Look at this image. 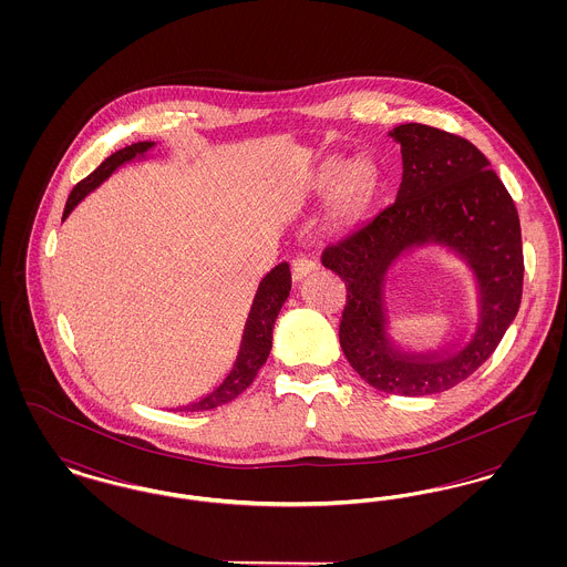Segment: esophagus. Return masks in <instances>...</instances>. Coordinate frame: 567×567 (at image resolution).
<instances>
[{"label": "esophagus", "instance_id": "1", "mask_svg": "<svg viewBox=\"0 0 567 567\" xmlns=\"http://www.w3.org/2000/svg\"><path fill=\"white\" fill-rule=\"evenodd\" d=\"M315 270H317V261H312V259H308V257H296V259L291 261V276H293L296 282L303 280L310 271Z\"/></svg>", "mask_w": 567, "mask_h": 567}]
</instances>
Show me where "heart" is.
I'll return each instance as SVG.
<instances>
[{
    "label": "heart",
    "mask_w": 567,
    "mask_h": 567,
    "mask_svg": "<svg viewBox=\"0 0 567 567\" xmlns=\"http://www.w3.org/2000/svg\"><path fill=\"white\" fill-rule=\"evenodd\" d=\"M331 193L327 220L344 231L372 210L380 193V169L372 159H331L319 167L306 187V195L319 199Z\"/></svg>",
    "instance_id": "heart-1"
}]
</instances>
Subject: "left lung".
I'll list each match as a JSON object with an SVG mask.
<instances>
[{
    "mask_svg": "<svg viewBox=\"0 0 567 567\" xmlns=\"http://www.w3.org/2000/svg\"><path fill=\"white\" fill-rule=\"evenodd\" d=\"M389 135L402 146L404 165L395 202L327 246L321 261L347 285L340 347L352 370L378 391L419 398L472 377L513 323L525 271L520 223L511 193L465 137L421 123L398 125ZM425 243L453 247L480 280L477 333L453 355L398 352L383 331L385 274L404 249Z\"/></svg>",
    "mask_w": 567,
    "mask_h": 567,
    "instance_id": "left-lung-1",
    "label": "left lung"
}]
</instances>
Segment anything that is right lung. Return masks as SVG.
Returning a JSON list of instances; mask_svg holds the SVG:
<instances>
[{
  "label": "right lung",
  "instance_id": "obj_1",
  "mask_svg": "<svg viewBox=\"0 0 567 567\" xmlns=\"http://www.w3.org/2000/svg\"><path fill=\"white\" fill-rule=\"evenodd\" d=\"M153 142H135L132 146H125L116 153H112L106 162L100 163L97 169H93L84 181H81L68 197L63 218L74 210V206L81 202L86 193L97 189L110 174L123 165L125 162H132L137 155H144L148 148H153ZM291 291V270L289 264H278L270 274L264 276L259 282V289L252 299L248 319L244 324L243 342H240V352L238 359L231 368L227 378L216 386L213 393L202 398L199 402H193L189 405H183L181 412H199V410H213L216 405L227 404L236 400L243 391L250 386V382L261 370V365L268 361V354L271 351V331L274 323L278 319V312L282 303L287 301Z\"/></svg>",
  "mask_w": 567,
  "mask_h": 567
}]
</instances>
